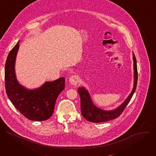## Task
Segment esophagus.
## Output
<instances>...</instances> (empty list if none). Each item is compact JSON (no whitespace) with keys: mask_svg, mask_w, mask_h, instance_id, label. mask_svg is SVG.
<instances>
[{"mask_svg":"<svg viewBox=\"0 0 156 156\" xmlns=\"http://www.w3.org/2000/svg\"><path fill=\"white\" fill-rule=\"evenodd\" d=\"M69 81L70 83L73 84V85H76L78 83L79 81V79H78V76L77 75H73L71 76L69 78Z\"/></svg>","mask_w":156,"mask_h":156,"instance_id":"esophagus-1","label":"esophagus"}]
</instances>
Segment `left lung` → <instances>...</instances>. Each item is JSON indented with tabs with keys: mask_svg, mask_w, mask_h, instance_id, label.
<instances>
[{
	"mask_svg": "<svg viewBox=\"0 0 156 156\" xmlns=\"http://www.w3.org/2000/svg\"><path fill=\"white\" fill-rule=\"evenodd\" d=\"M133 55V62H134V85H133V90L129 96L124 101V102L121 104L118 108L114 110L105 111L100 109L96 107L93 103L90 94L83 87H78V92L80 96L81 99V110L83 117L89 122L93 123H100L104 122L113 120L119 117L122 113L123 112L124 109L130 101L133 94H134L138 81V70L136 59L134 54Z\"/></svg>",
	"mask_w": 156,
	"mask_h": 156,
	"instance_id": "left-lung-1",
	"label": "left lung"
}]
</instances>
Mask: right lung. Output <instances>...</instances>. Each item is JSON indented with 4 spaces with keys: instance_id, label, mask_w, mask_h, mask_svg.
Returning a JSON list of instances; mask_svg holds the SVG:
<instances>
[{
    "instance_id": "obj_1",
    "label": "right lung",
    "mask_w": 156,
    "mask_h": 156,
    "mask_svg": "<svg viewBox=\"0 0 156 156\" xmlns=\"http://www.w3.org/2000/svg\"><path fill=\"white\" fill-rule=\"evenodd\" d=\"M20 42L18 41L10 51L5 62L7 95L15 107L28 119L46 120L52 115L57 97L65 89V78L46 82L34 90H28L21 86L17 81L15 73V62Z\"/></svg>"
}]
</instances>
